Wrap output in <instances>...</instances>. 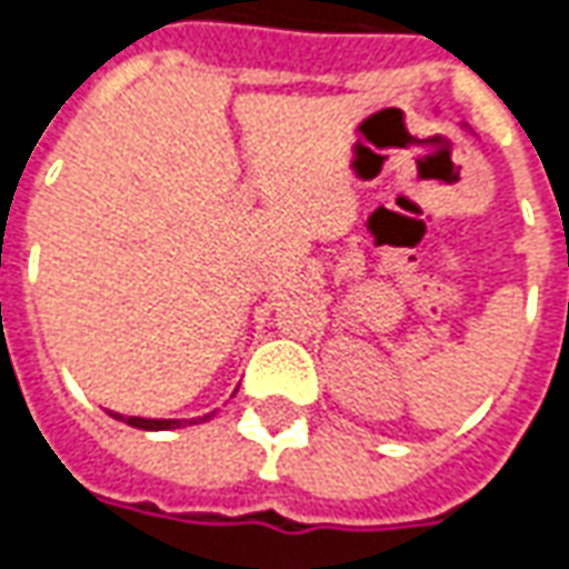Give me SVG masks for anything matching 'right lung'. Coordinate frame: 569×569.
Returning a JSON list of instances; mask_svg holds the SVG:
<instances>
[{"instance_id": "right-lung-1", "label": "right lung", "mask_w": 569, "mask_h": 569, "mask_svg": "<svg viewBox=\"0 0 569 569\" xmlns=\"http://www.w3.org/2000/svg\"><path fill=\"white\" fill-rule=\"evenodd\" d=\"M213 415V411H210ZM210 415H203V418H191V421H179V418H136V415H117V411H111V418H117V421H123V425L129 427H139V430H176V427L182 425H198V421H207Z\"/></svg>"}]
</instances>
